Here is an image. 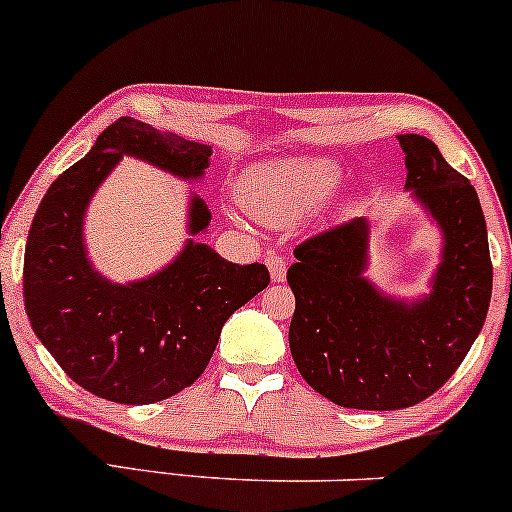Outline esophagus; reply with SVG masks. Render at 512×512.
Instances as JSON below:
<instances>
[{"label":"esophagus","mask_w":512,"mask_h":512,"mask_svg":"<svg viewBox=\"0 0 512 512\" xmlns=\"http://www.w3.org/2000/svg\"><path fill=\"white\" fill-rule=\"evenodd\" d=\"M267 267L272 274V282H284L286 277V260L282 255H267Z\"/></svg>","instance_id":"esophagus-1"}]
</instances>
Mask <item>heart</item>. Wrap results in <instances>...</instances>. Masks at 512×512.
Listing matches in <instances>:
<instances>
[{
	"instance_id": "obj_1",
	"label": "heart",
	"mask_w": 512,
	"mask_h": 512,
	"mask_svg": "<svg viewBox=\"0 0 512 512\" xmlns=\"http://www.w3.org/2000/svg\"><path fill=\"white\" fill-rule=\"evenodd\" d=\"M340 182L342 167L330 157H284L247 170L240 184V201L257 221L284 226L318 209Z\"/></svg>"
}]
</instances>
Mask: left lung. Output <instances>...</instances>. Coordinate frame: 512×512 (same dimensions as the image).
I'll return each instance as SVG.
<instances>
[{
    "mask_svg": "<svg viewBox=\"0 0 512 512\" xmlns=\"http://www.w3.org/2000/svg\"><path fill=\"white\" fill-rule=\"evenodd\" d=\"M406 189L442 230L423 299H393L364 277L369 221L303 240L286 282L296 296L289 347L306 384L342 408L398 411L432 396L479 338L493 267L479 196L425 136H398Z\"/></svg>",
    "mask_w": 512,
    "mask_h": 512,
    "instance_id": "obj_1",
    "label": "left lung"
}]
</instances>
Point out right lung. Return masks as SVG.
I'll list each match as a JSON object with an SVG mask.
<instances>
[{"mask_svg":"<svg viewBox=\"0 0 512 512\" xmlns=\"http://www.w3.org/2000/svg\"><path fill=\"white\" fill-rule=\"evenodd\" d=\"M123 155L187 182L209 167L211 145L123 116L43 196L26 240L24 301L33 333L75 384L114 403H155L192 386L216 350L223 323L267 289L260 262L233 265L206 243L187 240L165 269L114 284L92 267L84 211ZM189 233H204L211 211L189 201Z\"/></svg>","mask_w":512,"mask_h":512,"instance_id":"add662e5","label":"right lung"}]
</instances>
